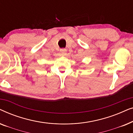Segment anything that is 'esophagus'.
Instances as JSON below:
<instances>
[{"label": "esophagus", "mask_w": 133, "mask_h": 133, "mask_svg": "<svg viewBox=\"0 0 133 133\" xmlns=\"http://www.w3.org/2000/svg\"><path fill=\"white\" fill-rule=\"evenodd\" d=\"M66 49L63 48V49H61V52L62 55H65V54H66Z\"/></svg>", "instance_id": "34e87169"}]
</instances>
